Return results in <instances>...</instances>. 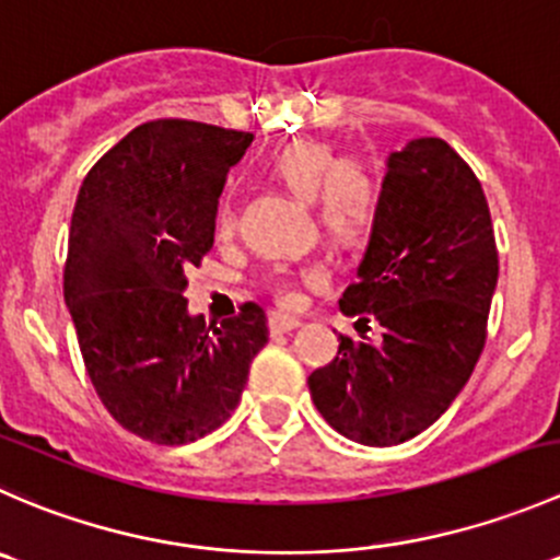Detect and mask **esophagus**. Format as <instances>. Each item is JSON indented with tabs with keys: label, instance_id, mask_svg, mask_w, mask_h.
<instances>
[{
	"label": "esophagus",
	"instance_id": "obj_1",
	"mask_svg": "<svg viewBox=\"0 0 560 560\" xmlns=\"http://www.w3.org/2000/svg\"><path fill=\"white\" fill-rule=\"evenodd\" d=\"M302 326V320L296 318V315H285V313H272L269 315V329L275 331V335H285V331H293Z\"/></svg>",
	"mask_w": 560,
	"mask_h": 560
}]
</instances>
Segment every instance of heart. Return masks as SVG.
<instances>
[{
	"mask_svg": "<svg viewBox=\"0 0 560 560\" xmlns=\"http://www.w3.org/2000/svg\"><path fill=\"white\" fill-rule=\"evenodd\" d=\"M269 171L296 196L313 198L320 229L331 240L342 245L368 240L381 207V179L373 165L359 158H340L326 141H293L269 158ZM212 225L220 240L234 234V209L225 198L214 207ZM324 275L320 264L278 267L269 275V288L282 304H296L299 280L318 282Z\"/></svg>",
	"mask_w": 560,
	"mask_h": 560,
	"instance_id": "1",
	"label": "heart"
}]
</instances>
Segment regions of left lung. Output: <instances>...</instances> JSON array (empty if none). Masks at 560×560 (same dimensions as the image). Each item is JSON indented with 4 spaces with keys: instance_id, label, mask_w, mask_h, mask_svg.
<instances>
[{
    "instance_id": "1",
    "label": "left lung",
    "mask_w": 560,
    "mask_h": 560,
    "mask_svg": "<svg viewBox=\"0 0 560 560\" xmlns=\"http://www.w3.org/2000/svg\"><path fill=\"white\" fill-rule=\"evenodd\" d=\"M498 250L485 190L444 138L392 152L378 218L340 313L378 337L340 335L310 397L364 446L411 441L452 406L487 340Z\"/></svg>"
}]
</instances>
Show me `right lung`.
<instances>
[{
	"instance_id": "add662e5",
	"label": "right lung",
	"mask_w": 560,
	"mask_h": 560,
	"mask_svg": "<svg viewBox=\"0 0 560 560\" xmlns=\"http://www.w3.org/2000/svg\"><path fill=\"white\" fill-rule=\"evenodd\" d=\"M250 141L203 121H143L92 165L75 198L65 302L81 357L110 417L152 444L218 430L269 340L258 304L207 326L182 296L185 272L214 245L225 174Z\"/></svg>"
}]
</instances>
